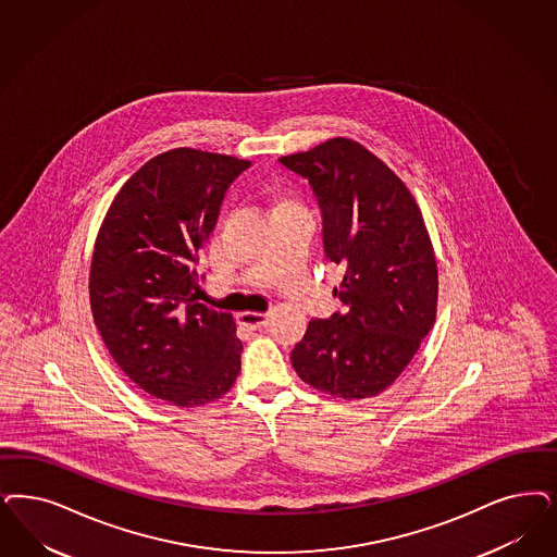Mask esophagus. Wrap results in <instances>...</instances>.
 <instances>
[{"mask_svg": "<svg viewBox=\"0 0 557 557\" xmlns=\"http://www.w3.org/2000/svg\"><path fill=\"white\" fill-rule=\"evenodd\" d=\"M238 323L247 326V329H259V326L268 325V314H263V312H240Z\"/></svg>", "mask_w": 557, "mask_h": 557, "instance_id": "34e87169", "label": "esophagus"}]
</instances>
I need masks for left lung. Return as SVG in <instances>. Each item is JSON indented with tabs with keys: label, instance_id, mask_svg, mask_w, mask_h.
Returning <instances> with one entry per match:
<instances>
[{
	"label": "left lung",
	"instance_id": "1",
	"mask_svg": "<svg viewBox=\"0 0 557 557\" xmlns=\"http://www.w3.org/2000/svg\"><path fill=\"white\" fill-rule=\"evenodd\" d=\"M280 162L307 178L325 259L344 268L333 289L344 310L308 323L292 366L333 397H374L404 372L436 319L438 271L422 211L397 174L346 137Z\"/></svg>",
	"mask_w": 557,
	"mask_h": 557
}]
</instances>
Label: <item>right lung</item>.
Returning a JSON list of instances; mask_svg holds the SVG:
<instances>
[{"instance_id":"add662e5","label":"right lung","mask_w":557,"mask_h":557,"mask_svg":"<svg viewBox=\"0 0 557 557\" xmlns=\"http://www.w3.org/2000/svg\"><path fill=\"white\" fill-rule=\"evenodd\" d=\"M250 162L178 148L116 193L90 268L95 323L119 368L156 399L199 407L240 372L232 314L197 302L195 265L226 191Z\"/></svg>"}]
</instances>
